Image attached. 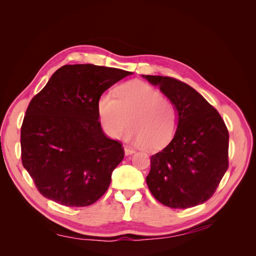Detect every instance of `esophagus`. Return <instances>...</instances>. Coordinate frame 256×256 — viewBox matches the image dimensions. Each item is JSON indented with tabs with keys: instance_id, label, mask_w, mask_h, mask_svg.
<instances>
[{
	"instance_id": "esophagus-1",
	"label": "esophagus",
	"mask_w": 256,
	"mask_h": 256,
	"mask_svg": "<svg viewBox=\"0 0 256 256\" xmlns=\"http://www.w3.org/2000/svg\"><path fill=\"white\" fill-rule=\"evenodd\" d=\"M124 153H125V155H132L133 153H135V150L132 148H130V146H125Z\"/></svg>"
}]
</instances>
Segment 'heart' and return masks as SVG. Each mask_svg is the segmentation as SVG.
<instances>
[{
    "label": "heart",
    "mask_w": 256,
    "mask_h": 256,
    "mask_svg": "<svg viewBox=\"0 0 256 256\" xmlns=\"http://www.w3.org/2000/svg\"><path fill=\"white\" fill-rule=\"evenodd\" d=\"M116 96L103 94L98 101V114L108 135L118 138L128 126L125 138L155 150L172 138L178 125L175 106L160 92L140 80L128 81L118 89Z\"/></svg>",
    "instance_id": "b5f03b06"
}]
</instances>
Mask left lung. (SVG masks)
<instances>
[{"label":"left lung","instance_id":"left-lung-1","mask_svg":"<svg viewBox=\"0 0 256 256\" xmlns=\"http://www.w3.org/2000/svg\"><path fill=\"white\" fill-rule=\"evenodd\" d=\"M142 77L176 108L177 130L166 148L152 155L146 184L160 204L186 209L214 194L229 162V132L218 111L192 86L162 76Z\"/></svg>","mask_w":256,"mask_h":256}]
</instances>
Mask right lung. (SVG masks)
<instances>
[{
	"instance_id": "obj_1",
	"label": "right lung",
	"mask_w": 256,
	"mask_h": 256,
	"mask_svg": "<svg viewBox=\"0 0 256 256\" xmlns=\"http://www.w3.org/2000/svg\"><path fill=\"white\" fill-rule=\"evenodd\" d=\"M132 74L91 64H66L32 98L20 130L22 162L44 197L86 206L104 194L124 150L103 133L98 101Z\"/></svg>"
}]
</instances>
